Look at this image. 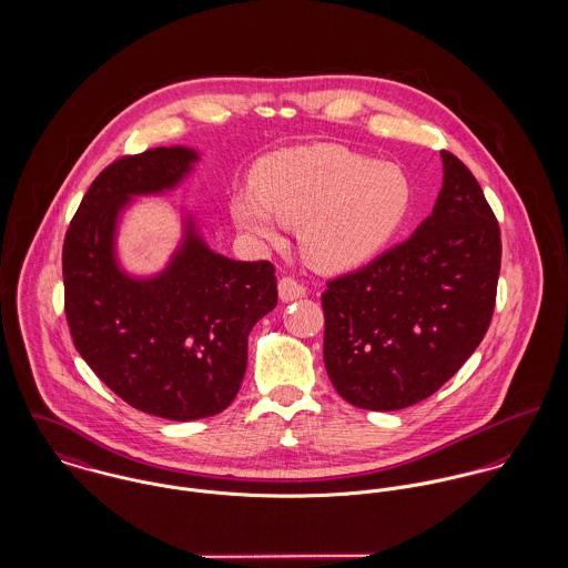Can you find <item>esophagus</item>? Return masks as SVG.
Listing matches in <instances>:
<instances>
[{"mask_svg":"<svg viewBox=\"0 0 568 568\" xmlns=\"http://www.w3.org/2000/svg\"><path fill=\"white\" fill-rule=\"evenodd\" d=\"M277 291H280V300H282V302L302 300V297H306V293H308V288H306L300 280H295V277H291V275H286V277L280 280Z\"/></svg>","mask_w":568,"mask_h":568,"instance_id":"esophagus-1","label":"esophagus"}]
</instances>
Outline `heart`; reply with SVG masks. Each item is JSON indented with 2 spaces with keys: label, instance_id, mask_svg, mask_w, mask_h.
<instances>
[{
  "label": "heart",
  "instance_id": "obj_1",
  "mask_svg": "<svg viewBox=\"0 0 568 568\" xmlns=\"http://www.w3.org/2000/svg\"><path fill=\"white\" fill-rule=\"evenodd\" d=\"M251 194L232 199L236 223L262 241L277 239V223L300 225L311 264L345 271L378 255L400 232L410 207V181L389 162L338 146H302L257 165Z\"/></svg>",
  "mask_w": 568,
  "mask_h": 568
}]
</instances>
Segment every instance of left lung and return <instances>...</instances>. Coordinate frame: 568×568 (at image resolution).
Here are the masks:
<instances>
[{
  "label": "left lung",
  "instance_id": "obj_1",
  "mask_svg": "<svg viewBox=\"0 0 568 568\" xmlns=\"http://www.w3.org/2000/svg\"><path fill=\"white\" fill-rule=\"evenodd\" d=\"M444 185L415 234L327 282L324 363L343 400L398 410L473 356L496 304L500 230L475 174L442 151Z\"/></svg>",
  "mask_w": 568,
  "mask_h": 568
}]
</instances>
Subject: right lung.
I'll use <instances>...</instances> for the list:
<instances>
[{
    "label": "right lung",
    "mask_w": 568,
    "mask_h": 568,
    "mask_svg": "<svg viewBox=\"0 0 568 568\" xmlns=\"http://www.w3.org/2000/svg\"><path fill=\"white\" fill-rule=\"evenodd\" d=\"M199 155L151 149L109 163L82 196L63 244L65 317L84 363L126 405L190 422L232 405L246 336L277 304L275 266L214 253L187 221L165 271L135 280L115 260L120 212L174 187Z\"/></svg>",
    "instance_id": "obj_1"
}]
</instances>
